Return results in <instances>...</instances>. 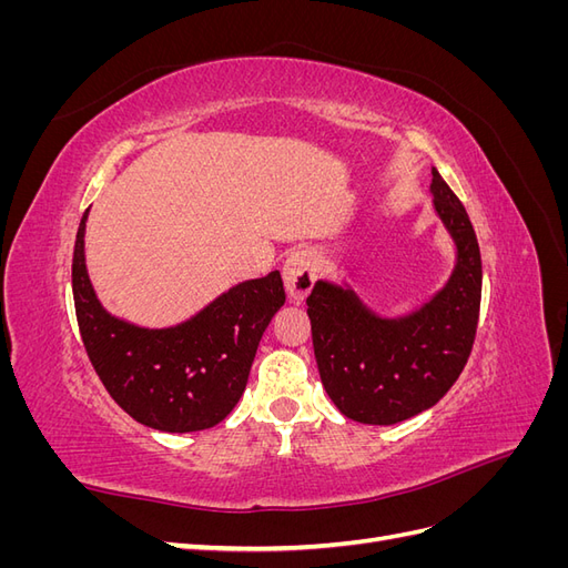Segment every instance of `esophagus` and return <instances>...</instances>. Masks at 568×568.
<instances>
[{"instance_id":"1","label":"esophagus","mask_w":568,"mask_h":568,"mask_svg":"<svg viewBox=\"0 0 568 568\" xmlns=\"http://www.w3.org/2000/svg\"><path fill=\"white\" fill-rule=\"evenodd\" d=\"M317 277L315 257L311 251H294L284 263V286L291 303H301L311 294Z\"/></svg>"}]
</instances>
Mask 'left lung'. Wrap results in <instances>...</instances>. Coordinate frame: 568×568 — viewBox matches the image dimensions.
<instances>
[{
    "label": "left lung",
    "mask_w": 568,
    "mask_h": 568,
    "mask_svg": "<svg viewBox=\"0 0 568 568\" xmlns=\"http://www.w3.org/2000/svg\"><path fill=\"white\" fill-rule=\"evenodd\" d=\"M434 211L455 242L445 286L417 311L382 317L353 286L320 280L307 296L322 386L359 424H398L434 407L457 382L474 346L480 307V251L471 220L438 170Z\"/></svg>",
    "instance_id": "1"
}]
</instances>
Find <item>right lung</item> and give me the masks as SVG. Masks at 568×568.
I'll return each mask as SVG.
<instances>
[{"instance_id": "1", "label": "right lung", "mask_w": 568, "mask_h": 568, "mask_svg": "<svg viewBox=\"0 0 568 568\" xmlns=\"http://www.w3.org/2000/svg\"><path fill=\"white\" fill-rule=\"evenodd\" d=\"M84 211L73 251V298L84 351L128 415L168 434L203 432L242 398L270 320L286 301L282 274L239 282L175 326L149 329L111 315L84 265Z\"/></svg>"}]
</instances>
